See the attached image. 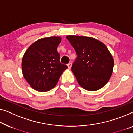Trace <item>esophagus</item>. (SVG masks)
Wrapping results in <instances>:
<instances>
[{
  "label": "esophagus",
  "mask_w": 133,
  "mask_h": 133,
  "mask_svg": "<svg viewBox=\"0 0 133 133\" xmlns=\"http://www.w3.org/2000/svg\"><path fill=\"white\" fill-rule=\"evenodd\" d=\"M67 67H68L69 69H70L71 67H72V63H69L68 64H67Z\"/></svg>",
  "instance_id": "esophagus-1"
}]
</instances>
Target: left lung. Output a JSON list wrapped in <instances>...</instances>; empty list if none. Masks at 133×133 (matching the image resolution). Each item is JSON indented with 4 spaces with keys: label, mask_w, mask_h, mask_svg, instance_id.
I'll use <instances>...</instances> for the list:
<instances>
[{
    "label": "left lung",
    "mask_w": 133,
    "mask_h": 133,
    "mask_svg": "<svg viewBox=\"0 0 133 133\" xmlns=\"http://www.w3.org/2000/svg\"><path fill=\"white\" fill-rule=\"evenodd\" d=\"M66 38L78 56L72 71L79 85L90 91L100 90L110 79L114 68V58L108 48L91 37L69 35Z\"/></svg>",
    "instance_id": "left-lung-1"
}]
</instances>
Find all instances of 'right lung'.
Listing matches in <instances>:
<instances>
[{
	"instance_id": "add662e5",
	"label": "right lung",
	"mask_w": 133,
	"mask_h": 133,
	"mask_svg": "<svg viewBox=\"0 0 133 133\" xmlns=\"http://www.w3.org/2000/svg\"><path fill=\"white\" fill-rule=\"evenodd\" d=\"M60 36L47 37L33 43L24 54L21 63L23 76L31 88L46 92L55 87L63 72L67 69L60 62L57 47Z\"/></svg>"
}]
</instances>
